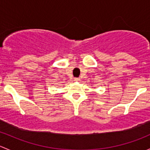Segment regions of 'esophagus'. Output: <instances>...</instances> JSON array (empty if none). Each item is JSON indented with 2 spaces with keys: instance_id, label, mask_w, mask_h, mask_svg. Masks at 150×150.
<instances>
[{
  "instance_id": "esophagus-1",
  "label": "esophagus",
  "mask_w": 150,
  "mask_h": 150,
  "mask_svg": "<svg viewBox=\"0 0 150 150\" xmlns=\"http://www.w3.org/2000/svg\"><path fill=\"white\" fill-rule=\"evenodd\" d=\"M80 80H81V79H80L79 78H74V81H76V82H78V81H80Z\"/></svg>"
}]
</instances>
